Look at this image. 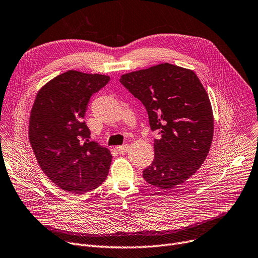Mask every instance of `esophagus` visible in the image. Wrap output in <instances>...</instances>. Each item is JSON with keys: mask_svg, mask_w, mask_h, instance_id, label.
<instances>
[{"mask_svg": "<svg viewBox=\"0 0 258 258\" xmlns=\"http://www.w3.org/2000/svg\"><path fill=\"white\" fill-rule=\"evenodd\" d=\"M116 148H117V150H118V152H119V153H123V152L128 151V149H130V145H128V144H123V145L117 146Z\"/></svg>", "mask_w": 258, "mask_h": 258, "instance_id": "esophagus-1", "label": "esophagus"}]
</instances>
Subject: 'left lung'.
I'll list each match as a JSON object with an SVG mask.
<instances>
[{
	"mask_svg": "<svg viewBox=\"0 0 258 258\" xmlns=\"http://www.w3.org/2000/svg\"><path fill=\"white\" fill-rule=\"evenodd\" d=\"M124 87L144 105L154 139V160L144 179L170 190L191 177L208 157L214 116L209 95L193 71L163 63L121 76Z\"/></svg>",
	"mask_w": 258,
	"mask_h": 258,
	"instance_id": "obj_1",
	"label": "left lung"
}]
</instances>
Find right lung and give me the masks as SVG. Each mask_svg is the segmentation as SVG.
I'll return each instance as SVG.
<instances>
[{"label":"right lung","instance_id":"right-lung-1","mask_svg":"<svg viewBox=\"0 0 258 258\" xmlns=\"http://www.w3.org/2000/svg\"><path fill=\"white\" fill-rule=\"evenodd\" d=\"M110 77L68 71L39 90L31 110L29 139L45 175L62 190L84 194L108 176L110 150L90 141L84 121L93 93Z\"/></svg>","mask_w":258,"mask_h":258}]
</instances>
